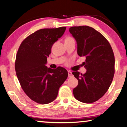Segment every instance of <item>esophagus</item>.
Wrapping results in <instances>:
<instances>
[{
    "instance_id": "esophagus-1",
    "label": "esophagus",
    "mask_w": 127,
    "mask_h": 127,
    "mask_svg": "<svg viewBox=\"0 0 127 127\" xmlns=\"http://www.w3.org/2000/svg\"><path fill=\"white\" fill-rule=\"evenodd\" d=\"M68 77L70 78L71 76H72V72H71V71H68Z\"/></svg>"
}]
</instances>
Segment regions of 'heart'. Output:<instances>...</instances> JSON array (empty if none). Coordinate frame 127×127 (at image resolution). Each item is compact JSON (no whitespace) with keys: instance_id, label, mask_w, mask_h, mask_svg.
Here are the masks:
<instances>
[{"instance_id":"obj_1","label":"heart","mask_w":127,"mask_h":127,"mask_svg":"<svg viewBox=\"0 0 127 127\" xmlns=\"http://www.w3.org/2000/svg\"><path fill=\"white\" fill-rule=\"evenodd\" d=\"M67 38H71V37H67V38H66V39H67Z\"/></svg>"}]
</instances>
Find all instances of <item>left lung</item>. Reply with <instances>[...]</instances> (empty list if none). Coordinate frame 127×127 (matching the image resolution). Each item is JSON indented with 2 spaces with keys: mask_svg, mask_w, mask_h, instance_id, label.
Listing matches in <instances>:
<instances>
[{
  "mask_svg": "<svg viewBox=\"0 0 127 127\" xmlns=\"http://www.w3.org/2000/svg\"><path fill=\"white\" fill-rule=\"evenodd\" d=\"M69 31L76 41L77 53L86 58V72H72L78 85L73 90L75 98L90 103L102 97L109 88L115 74V56L109 42L103 35L88 26H73Z\"/></svg>",
  "mask_w": 127,
  "mask_h": 127,
  "instance_id": "1",
  "label": "left lung"
}]
</instances>
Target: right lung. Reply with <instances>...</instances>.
Returning a JSON list of instances; mask_svg holds the SVG:
<instances>
[{"mask_svg": "<svg viewBox=\"0 0 127 127\" xmlns=\"http://www.w3.org/2000/svg\"><path fill=\"white\" fill-rule=\"evenodd\" d=\"M65 29L60 27L37 30L26 37L18 50L15 62L17 78L25 94L35 102L46 104L54 101L68 77L64 68L53 69L45 65L52 46Z\"/></svg>", "mask_w": 127, "mask_h": 127, "instance_id": "obj_1", "label": "right lung"}]
</instances>
